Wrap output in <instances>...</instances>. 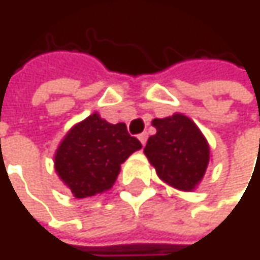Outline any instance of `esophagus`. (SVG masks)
<instances>
[{
	"mask_svg": "<svg viewBox=\"0 0 260 260\" xmlns=\"http://www.w3.org/2000/svg\"><path fill=\"white\" fill-rule=\"evenodd\" d=\"M138 140L141 141V144L144 146L146 144V141H147V132H141L140 135H138Z\"/></svg>",
	"mask_w": 260,
	"mask_h": 260,
	"instance_id": "1",
	"label": "esophagus"
}]
</instances>
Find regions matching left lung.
<instances>
[{"label": "left lung", "instance_id": "left-lung-1", "mask_svg": "<svg viewBox=\"0 0 260 260\" xmlns=\"http://www.w3.org/2000/svg\"><path fill=\"white\" fill-rule=\"evenodd\" d=\"M152 125L156 134L149 137L144 153L158 176L178 189H194L209 162V146L200 129L183 114L155 119Z\"/></svg>", "mask_w": 260, "mask_h": 260}]
</instances>
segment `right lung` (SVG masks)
<instances>
[{"mask_svg": "<svg viewBox=\"0 0 260 260\" xmlns=\"http://www.w3.org/2000/svg\"><path fill=\"white\" fill-rule=\"evenodd\" d=\"M141 143L125 123H108L91 114L68 132L55 153V172L77 199L107 191L116 182L120 164Z\"/></svg>", "mask_w": 260, "mask_h": 260, "instance_id": "right-lung-1", "label": "right lung"}]
</instances>
